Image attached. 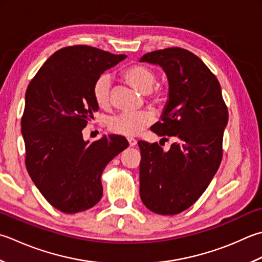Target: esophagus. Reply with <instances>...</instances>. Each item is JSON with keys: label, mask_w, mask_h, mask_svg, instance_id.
Segmentation results:
<instances>
[{"label": "esophagus", "mask_w": 262, "mask_h": 262, "mask_svg": "<svg viewBox=\"0 0 262 262\" xmlns=\"http://www.w3.org/2000/svg\"><path fill=\"white\" fill-rule=\"evenodd\" d=\"M128 144H129V146H135L137 144V141L135 140V138H128Z\"/></svg>", "instance_id": "34e87169"}]
</instances>
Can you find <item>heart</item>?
Instances as JSON below:
<instances>
[{"instance_id":"obj_1","label":"heart","mask_w":262,"mask_h":262,"mask_svg":"<svg viewBox=\"0 0 262 262\" xmlns=\"http://www.w3.org/2000/svg\"><path fill=\"white\" fill-rule=\"evenodd\" d=\"M124 77L132 86L146 94L152 104H160L165 99V92L160 87H155L157 81L156 71L144 64H133L125 70ZM93 97L96 104L102 109L109 107L111 103V77L102 74L93 85ZM151 116L146 112H121L107 120V128L111 133L124 136H135L150 126Z\"/></svg>"}]
</instances>
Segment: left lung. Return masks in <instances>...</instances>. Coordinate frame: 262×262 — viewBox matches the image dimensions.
<instances>
[{
  "mask_svg": "<svg viewBox=\"0 0 262 262\" xmlns=\"http://www.w3.org/2000/svg\"><path fill=\"white\" fill-rule=\"evenodd\" d=\"M141 61L166 71L169 101L151 130L175 143L165 152L158 143L138 142L140 194L151 211L171 216L193 206L217 172L228 110L217 77L188 50L153 51Z\"/></svg>",
  "mask_w": 262,
  "mask_h": 262,
  "instance_id": "left-lung-1",
  "label": "left lung"
}]
</instances>
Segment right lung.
Returning a JSON list of instances; mask_svg holds the SVG:
<instances>
[{"label":"right lung","instance_id":"add662e5","mask_svg":"<svg viewBox=\"0 0 262 262\" xmlns=\"http://www.w3.org/2000/svg\"><path fill=\"white\" fill-rule=\"evenodd\" d=\"M126 58L89 45L66 46L45 61L26 91V168L46 201L64 213L100 201L103 169L128 146L122 136L89 143L81 134L99 109L94 81Z\"/></svg>","mask_w":262,"mask_h":262}]
</instances>
